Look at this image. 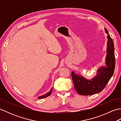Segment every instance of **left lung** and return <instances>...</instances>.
<instances>
[{"mask_svg":"<svg viewBox=\"0 0 121 121\" xmlns=\"http://www.w3.org/2000/svg\"><path fill=\"white\" fill-rule=\"evenodd\" d=\"M105 31L108 34L107 29H105ZM108 39L106 68L99 69L97 75L91 80H87L83 77L77 75L73 72L71 73L74 88L80 95L88 96L101 92L113 74L115 64L114 43L109 34L108 35Z\"/></svg>","mask_w":121,"mask_h":121,"instance_id":"1","label":"left lung"}]
</instances>
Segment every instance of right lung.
<instances>
[{
  "label": "right lung",
  "mask_w": 121,
  "mask_h": 121,
  "mask_svg": "<svg viewBox=\"0 0 121 121\" xmlns=\"http://www.w3.org/2000/svg\"><path fill=\"white\" fill-rule=\"evenodd\" d=\"M51 91H52V89H51V91L50 92H48V93L45 94L44 95H43V96H40V97H38V99H42V98H44L46 97H47L48 96H49L51 94Z\"/></svg>",
  "instance_id": "add662e5"
}]
</instances>
